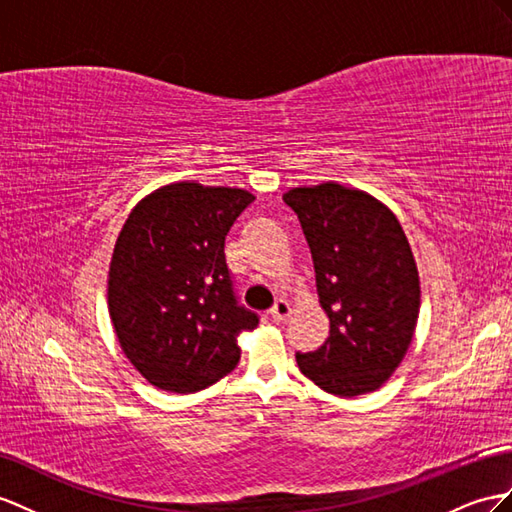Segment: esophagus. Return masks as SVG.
<instances>
[{
	"label": "esophagus",
	"instance_id": "34e87169",
	"mask_svg": "<svg viewBox=\"0 0 512 512\" xmlns=\"http://www.w3.org/2000/svg\"><path fill=\"white\" fill-rule=\"evenodd\" d=\"M290 313H292V305L287 303L285 298H279L277 303H274V307L270 309V318L274 322H285L287 318H290Z\"/></svg>",
	"mask_w": 512,
	"mask_h": 512
}]
</instances>
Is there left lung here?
Wrapping results in <instances>:
<instances>
[{"label":"left lung","instance_id":"obj_1","mask_svg":"<svg viewBox=\"0 0 512 512\" xmlns=\"http://www.w3.org/2000/svg\"><path fill=\"white\" fill-rule=\"evenodd\" d=\"M311 248L329 339L296 352L300 372L339 398L381 387L402 363L419 316V274L396 214L372 194L326 181L283 194Z\"/></svg>","mask_w":512,"mask_h":512}]
</instances>
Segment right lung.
<instances>
[{
  "label": "right lung",
  "instance_id": "right-lung-1",
  "mask_svg": "<svg viewBox=\"0 0 512 512\" xmlns=\"http://www.w3.org/2000/svg\"><path fill=\"white\" fill-rule=\"evenodd\" d=\"M255 196L179 181L131 209L108 272V309L131 365L164 391L218 383L240 361L257 313L233 294L225 238Z\"/></svg>",
  "mask_w": 512,
  "mask_h": 512
}]
</instances>
